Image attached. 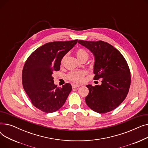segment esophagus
<instances>
[{
	"mask_svg": "<svg viewBox=\"0 0 148 148\" xmlns=\"http://www.w3.org/2000/svg\"><path fill=\"white\" fill-rule=\"evenodd\" d=\"M72 88H79L80 87V85L78 84H72Z\"/></svg>",
	"mask_w": 148,
	"mask_h": 148,
	"instance_id": "34e87169",
	"label": "esophagus"
}]
</instances>
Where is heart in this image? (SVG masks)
Returning <instances> with one entry per match:
<instances>
[{
    "label": "heart",
    "mask_w": 148,
    "mask_h": 148,
    "mask_svg": "<svg viewBox=\"0 0 148 148\" xmlns=\"http://www.w3.org/2000/svg\"><path fill=\"white\" fill-rule=\"evenodd\" d=\"M75 54L77 58L80 61L87 60L89 58V54L86 50L84 49L80 48L75 51ZM66 58V55L62 58L61 60V63H63L65 59ZM87 73L84 70H76V71H72L69 72L67 75V79L75 83H81L84 80V77L86 75Z\"/></svg>",
    "instance_id": "obj_1"
}]
</instances>
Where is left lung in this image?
<instances>
[{
	"label": "left lung",
	"mask_w": 148,
	"mask_h": 148,
	"mask_svg": "<svg viewBox=\"0 0 148 148\" xmlns=\"http://www.w3.org/2000/svg\"><path fill=\"white\" fill-rule=\"evenodd\" d=\"M95 56L94 80L102 79L101 85H87L89 94L85 98L88 107L99 113L109 112L125 99L131 84L130 70L121 52L103 41L79 40Z\"/></svg>",
	"instance_id": "obj_1"
}]
</instances>
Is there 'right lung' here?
Wrapping results in <instances>:
<instances>
[{
	"mask_svg": "<svg viewBox=\"0 0 148 148\" xmlns=\"http://www.w3.org/2000/svg\"><path fill=\"white\" fill-rule=\"evenodd\" d=\"M78 40L46 43L31 53L22 71V83L32 104L45 113L58 110L72 90L69 83L62 88L54 84L53 73L60 70L61 60Z\"/></svg>",
	"mask_w": 148,
	"mask_h": 148,
	"instance_id": "right-lung-1",
	"label": "right lung"
}]
</instances>
